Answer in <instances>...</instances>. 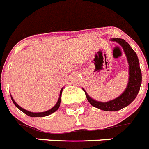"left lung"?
Returning <instances> with one entry per match:
<instances>
[{
  "label": "left lung",
  "mask_w": 149,
  "mask_h": 149,
  "mask_svg": "<svg viewBox=\"0 0 149 149\" xmlns=\"http://www.w3.org/2000/svg\"><path fill=\"white\" fill-rule=\"evenodd\" d=\"M111 41H116L123 48L125 54L127 57L129 63V83L125 92L119 97L107 102H101L92 99L84 91L85 95L89 103L92 106L99 109L107 111H116L125 107L129 105L138 95V92L141 88L142 81V74L139 66V60L138 56L133 49L131 48L127 41L122 38H113Z\"/></svg>",
  "instance_id": "1"
}]
</instances>
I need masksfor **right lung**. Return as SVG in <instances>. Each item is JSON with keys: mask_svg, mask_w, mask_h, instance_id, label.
<instances>
[{"mask_svg": "<svg viewBox=\"0 0 149 149\" xmlns=\"http://www.w3.org/2000/svg\"><path fill=\"white\" fill-rule=\"evenodd\" d=\"M62 91H63V89H61V92H60V98H59L58 101H57V104H56V105H55V106H54L52 108H51V109H50V110H49V111H45V112H41V113H33V112H30V111H27V110L23 109V108H21V107H20L19 105H17V102H16L15 101H14V100H13L12 97L11 96V100H12L13 102H14V104L16 105V107H17V108H18L20 110V111H22L23 113H25V114H27V116H31V117H42V116H49V115H50V114H51V113H54V112H55V111H57V109H58L59 107H60V102H61Z\"/></svg>", "mask_w": 149, "mask_h": 149, "instance_id": "add662e5", "label": "right lung"}]
</instances>
